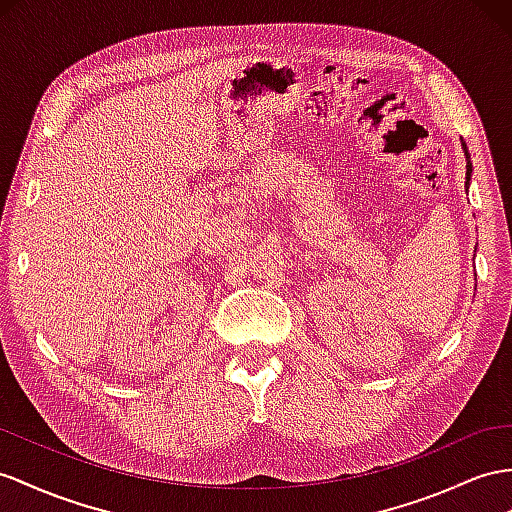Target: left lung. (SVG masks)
Masks as SVG:
<instances>
[{
    "label": "left lung",
    "mask_w": 512,
    "mask_h": 512,
    "mask_svg": "<svg viewBox=\"0 0 512 512\" xmlns=\"http://www.w3.org/2000/svg\"><path fill=\"white\" fill-rule=\"evenodd\" d=\"M463 147H465V144H463ZM465 155H467V173H465V186H469V179H471V160H469L467 147H465Z\"/></svg>",
    "instance_id": "1"
}]
</instances>
